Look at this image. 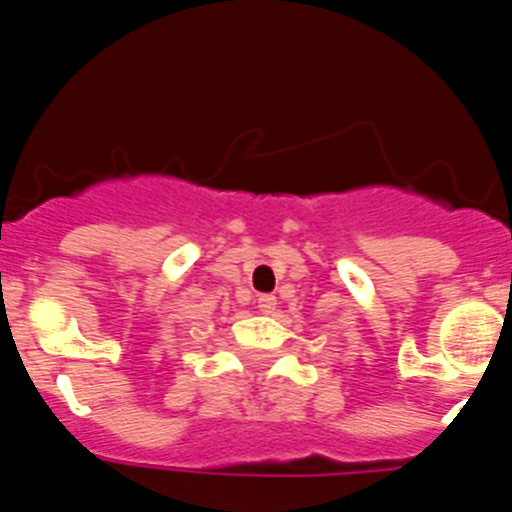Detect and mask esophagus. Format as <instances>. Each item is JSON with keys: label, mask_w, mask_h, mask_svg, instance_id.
<instances>
[{"label": "esophagus", "mask_w": 512, "mask_h": 512, "mask_svg": "<svg viewBox=\"0 0 512 512\" xmlns=\"http://www.w3.org/2000/svg\"><path fill=\"white\" fill-rule=\"evenodd\" d=\"M259 310L264 315H271V312L277 310V297L274 295H259Z\"/></svg>", "instance_id": "1"}]
</instances>
